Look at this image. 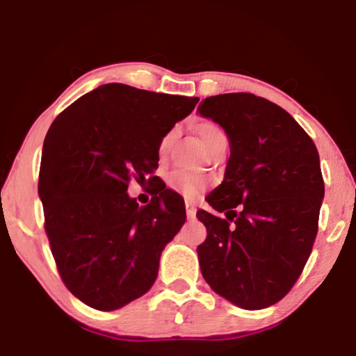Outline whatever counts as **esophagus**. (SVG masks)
Segmentation results:
<instances>
[{"instance_id":"34e87169","label":"esophagus","mask_w":356,"mask_h":356,"mask_svg":"<svg viewBox=\"0 0 356 356\" xmlns=\"http://www.w3.org/2000/svg\"><path fill=\"white\" fill-rule=\"evenodd\" d=\"M184 206H186V216L189 220H193L194 217H196V204L193 201H186L184 202Z\"/></svg>"}]
</instances>
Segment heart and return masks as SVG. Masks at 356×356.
I'll use <instances>...</instances> for the list:
<instances>
[{"label": "heart", "instance_id": "b5f03b06", "mask_svg": "<svg viewBox=\"0 0 356 356\" xmlns=\"http://www.w3.org/2000/svg\"><path fill=\"white\" fill-rule=\"evenodd\" d=\"M173 134L175 131H168V133L160 139V144H159L160 152L167 149V145L170 144V140H172ZM199 134H201L204 145L212 143L213 139L225 136L220 126H217L216 123H211V121H204V123L199 124ZM167 184L170 189H173L175 193H179L181 196L194 197L207 188V179L199 173L177 168V170H172V172L167 175Z\"/></svg>", "mask_w": 356, "mask_h": 356}]
</instances>
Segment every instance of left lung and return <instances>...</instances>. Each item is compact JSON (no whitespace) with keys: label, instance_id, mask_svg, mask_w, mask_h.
<instances>
[{"label":"left lung","instance_id":"8db88e82","mask_svg":"<svg viewBox=\"0 0 356 356\" xmlns=\"http://www.w3.org/2000/svg\"><path fill=\"white\" fill-rule=\"evenodd\" d=\"M199 113L230 140L225 177L197 211L207 238L197 246L211 289L243 309L275 305L313 250L324 179L313 139L293 116L246 92L207 97Z\"/></svg>","mask_w":356,"mask_h":356}]
</instances>
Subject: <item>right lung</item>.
Instances as JSON below:
<instances>
[{
  "mask_svg": "<svg viewBox=\"0 0 356 356\" xmlns=\"http://www.w3.org/2000/svg\"><path fill=\"white\" fill-rule=\"evenodd\" d=\"M197 102L105 84L48 129L38 177L45 232L63 284L90 308H123L157 279L160 254L186 220L183 197L152 175L159 144ZM131 179L153 184L147 207L125 193Z\"/></svg>",
  "mask_w": 356,
  "mask_h": 356,
  "instance_id": "right-lung-1",
  "label": "right lung"
}]
</instances>
